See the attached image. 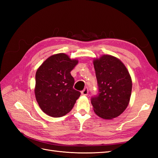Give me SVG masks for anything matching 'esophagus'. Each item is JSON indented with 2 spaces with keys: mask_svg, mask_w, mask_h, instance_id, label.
<instances>
[{
  "mask_svg": "<svg viewBox=\"0 0 158 158\" xmlns=\"http://www.w3.org/2000/svg\"><path fill=\"white\" fill-rule=\"evenodd\" d=\"M88 88H85L84 89L81 91V94L83 96H88Z\"/></svg>",
  "mask_w": 158,
  "mask_h": 158,
  "instance_id": "esophagus-1",
  "label": "esophagus"
}]
</instances>
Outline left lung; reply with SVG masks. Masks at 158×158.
<instances>
[{
	"instance_id": "8db88e82",
	"label": "left lung",
	"mask_w": 158,
	"mask_h": 158,
	"mask_svg": "<svg viewBox=\"0 0 158 158\" xmlns=\"http://www.w3.org/2000/svg\"><path fill=\"white\" fill-rule=\"evenodd\" d=\"M99 93L93 97V109L98 117L112 119L127 108L132 92V79L119 59L102 55L93 60Z\"/></svg>"
}]
</instances>
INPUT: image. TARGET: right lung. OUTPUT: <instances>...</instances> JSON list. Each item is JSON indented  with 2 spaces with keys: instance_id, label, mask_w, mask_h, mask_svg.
Instances as JSON below:
<instances>
[{
  "instance_id": "obj_1",
  "label": "right lung",
  "mask_w": 158,
  "mask_h": 158,
  "mask_svg": "<svg viewBox=\"0 0 158 158\" xmlns=\"http://www.w3.org/2000/svg\"><path fill=\"white\" fill-rule=\"evenodd\" d=\"M78 60L64 53L52 55L36 70L35 94L43 112L53 117L66 115L81 93L73 89L75 80L70 71Z\"/></svg>"
}]
</instances>
